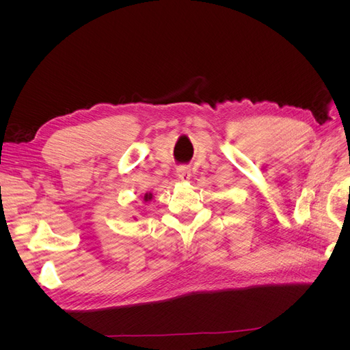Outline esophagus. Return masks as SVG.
I'll return each mask as SVG.
<instances>
[{
  "mask_svg": "<svg viewBox=\"0 0 350 350\" xmlns=\"http://www.w3.org/2000/svg\"><path fill=\"white\" fill-rule=\"evenodd\" d=\"M177 176L181 181H189L191 177V173L187 167H180V169H177Z\"/></svg>",
  "mask_w": 350,
  "mask_h": 350,
  "instance_id": "obj_1",
  "label": "esophagus"
}]
</instances>
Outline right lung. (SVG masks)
<instances>
[{"instance_id": "1", "label": "right lung", "mask_w": 350, "mask_h": 350, "mask_svg": "<svg viewBox=\"0 0 350 350\" xmlns=\"http://www.w3.org/2000/svg\"><path fill=\"white\" fill-rule=\"evenodd\" d=\"M142 198H143V203H147V201H150L153 198V194L152 193H146Z\"/></svg>"}]
</instances>
